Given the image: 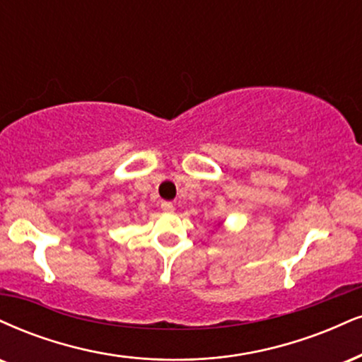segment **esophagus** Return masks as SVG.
<instances>
[{
    "mask_svg": "<svg viewBox=\"0 0 362 362\" xmlns=\"http://www.w3.org/2000/svg\"><path fill=\"white\" fill-rule=\"evenodd\" d=\"M162 209L165 212H173L175 211V206L172 202H162Z\"/></svg>",
    "mask_w": 362,
    "mask_h": 362,
    "instance_id": "1",
    "label": "esophagus"
}]
</instances>
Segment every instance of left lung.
I'll return each instance as SVG.
<instances>
[{
    "mask_svg": "<svg viewBox=\"0 0 362 362\" xmlns=\"http://www.w3.org/2000/svg\"><path fill=\"white\" fill-rule=\"evenodd\" d=\"M217 226H219V229H221V228H223V223H219ZM223 229H224V228H223Z\"/></svg>",
    "mask_w": 362,
    "mask_h": 362,
    "instance_id": "1",
    "label": "left lung"
}]
</instances>
